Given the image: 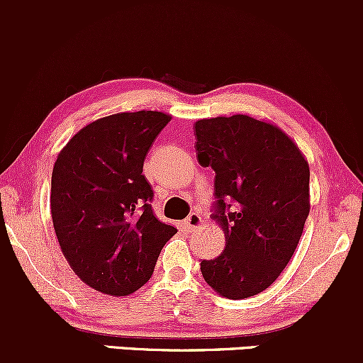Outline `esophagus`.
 <instances>
[{
	"instance_id": "1",
	"label": "esophagus",
	"mask_w": 363,
	"mask_h": 363,
	"mask_svg": "<svg viewBox=\"0 0 363 363\" xmlns=\"http://www.w3.org/2000/svg\"><path fill=\"white\" fill-rule=\"evenodd\" d=\"M184 223H186V228L187 230H196V228H199L201 227V223H203V218H201V215L199 213H191L189 216H187V218L184 220Z\"/></svg>"
}]
</instances>
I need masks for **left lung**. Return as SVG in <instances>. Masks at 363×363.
<instances>
[{
	"label": "left lung",
	"instance_id": "left-lung-1",
	"mask_svg": "<svg viewBox=\"0 0 363 363\" xmlns=\"http://www.w3.org/2000/svg\"><path fill=\"white\" fill-rule=\"evenodd\" d=\"M196 152L215 170L213 220L225 249L201 261L208 285L240 301L268 289L294 256L309 216V164L280 128L245 114L199 119Z\"/></svg>",
	"mask_w": 363,
	"mask_h": 363
}]
</instances>
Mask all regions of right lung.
Wrapping results in <instances>:
<instances>
[{
    "mask_svg": "<svg viewBox=\"0 0 363 363\" xmlns=\"http://www.w3.org/2000/svg\"><path fill=\"white\" fill-rule=\"evenodd\" d=\"M170 121L158 111L119 112L82 128L57 155L51 215L66 261L83 283L124 297L152 278L177 234L153 215L143 162Z\"/></svg>",
    "mask_w": 363,
    "mask_h": 363,
    "instance_id": "1",
    "label": "right lung"
}]
</instances>
